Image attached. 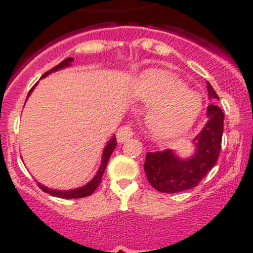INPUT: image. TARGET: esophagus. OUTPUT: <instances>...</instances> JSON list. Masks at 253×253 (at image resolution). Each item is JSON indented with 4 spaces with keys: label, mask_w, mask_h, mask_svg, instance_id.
Listing matches in <instances>:
<instances>
[{
    "label": "esophagus",
    "mask_w": 253,
    "mask_h": 253,
    "mask_svg": "<svg viewBox=\"0 0 253 253\" xmlns=\"http://www.w3.org/2000/svg\"><path fill=\"white\" fill-rule=\"evenodd\" d=\"M132 136H133V131H132L131 126H128V125H125V126L120 127L116 132V139L119 143L127 141Z\"/></svg>",
    "instance_id": "1"
}]
</instances>
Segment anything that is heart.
Masks as SVG:
<instances>
[{
	"instance_id": "obj_1",
	"label": "heart",
	"mask_w": 253,
	"mask_h": 253,
	"mask_svg": "<svg viewBox=\"0 0 253 253\" xmlns=\"http://www.w3.org/2000/svg\"><path fill=\"white\" fill-rule=\"evenodd\" d=\"M132 95L150 108L147 126L159 138L185 133L202 110L201 96L188 90L187 85L169 71L153 68L143 72L132 85Z\"/></svg>"
}]
</instances>
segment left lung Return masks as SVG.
I'll use <instances>...</instances> for the list:
<instances>
[{
	"label": "left lung",
	"mask_w": 253,
	"mask_h": 253,
	"mask_svg": "<svg viewBox=\"0 0 253 253\" xmlns=\"http://www.w3.org/2000/svg\"><path fill=\"white\" fill-rule=\"evenodd\" d=\"M207 90L209 99L218 100L209 82H207ZM207 117L205 127L193 139L195 153L191 157H178L172 149L147 153L144 171L155 190L165 193L190 190L196 187L215 165L221 148L224 112L219 106L211 104L207 108Z\"/></svg>",
	"instance_id": "8db88e82"
}]
</instances>
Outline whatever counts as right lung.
Masks as SVG:
<instances>
[{"instance_id":"right-lung-1","label":"right lung","mask_w":253,"mask_h":253,"mask_svg":"<svg viewBox=\"0 0 253 253\" xmlns=\"http://www.w3.org/2000/svg\"><path fill=\"white\" fill-rule=\"evenodd\" d=\"M73 61H75V60H73L72 57L66 58V60H63L62 62L58 63L57 66H55L52 70H50L48 72L44 73L42 78L47 77L50 73L56 72V71H60V70H63V68H66V67H70V66L72 65ZM37 84H35V85L33 86L32 89H30L29 93H28L27 100H28V98L30 96V94H32V91L34 90L35 86H37ZM116 144H117L116 137L112 136L110 141L108 142V144H106L105 148H104L103 157H101V163H100V167H99L98 171H96L95 176H94V177L91 178V180L89 181L86 185L82 186V187H78V188H73V190H67V191L53 190V188H48V187H46V186L42 185V183H38V185H39V187L42 188L44 192H46L51 196H55V197H58V198H82V197H86V196H90L91 193H93L94 191L96 190V187L99 186V183H100L101 177H103L104 171H105V169H106V165H108V162H109V159H110L112 152H114V149L116 148Z\"/></svg>"}]
</instances>
